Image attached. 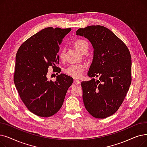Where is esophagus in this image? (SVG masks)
Returning <instances> with one entry per match:
<instances>
[{"mask_svg": "<svg viewBox=\"0 0 147 147\" xmlns=\"http://www.w3.org/2000/svg\"><path fill=\"white\" fill-rule=\"evenodd\" d=\"M80 83H81V82H80V80H78V79H75V80H74V84H80Z\"/></svg>", "mask_w": 147, "mask_h": 147, "instance_id": "1", "label": "esophagus"}]
</instances>
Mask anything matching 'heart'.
<instances>
[{
	"mask_svg": "<svg viewBox=\"0 0 147 147\" xmlns=\"http://www.w3.org/2000/svg\"><path fill=\"white\" fill-rule=\"evenodd\" d=\"M74 45L75 48L79 52H82L84 48L86 46H88V42L83 39L77 40ZM65 55V51L64 49H62L59 53V57L61 59H63ZM85 69V66L82 64H77L69 65L64 69V72L68 76L73 77L74 78H80L82 76L83 71Z\"/></svg>",
	"mask_w": 147,
	"mask_h": 147,
	"instance_id": "1",
	"label": "heart"
}]
</instances>
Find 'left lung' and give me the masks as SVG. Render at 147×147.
I'll return each mask as SVG.
<instances>
[{"instance_id": "left-lung-1", "label": "left lung", "mask_w": 147, "mask_h": 147, "mask_svg": "<svg viewBox=\"0 0 147 147\" xmlns=\"http://www.w3.org/2000/svg\"><path fill=\"white\" fill-rule=\"evenodd\" d=\"M94 48V58L88 75L92 79L82 82L83 101L92 116L104 119L114 114L123 103L129 90L132 76L130 52L121 40L102 26L79 28Z\"/></svg>"}]
</instances>
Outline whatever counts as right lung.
I'll return each instance as SVG.
<instances>
[{"label": "right lung", "mask_w": 147, "mask_h": 147, "mask_svg": "<svg viewBox=\"0 0 147 147\" xmlns=\"http://www.w3.org/2000/svg\"><path fill=\"white\" fill-rule=\"evenodd\" d=\"M71 30L44 28L22 43L17 51L15 85L28 110L38 116L48 117L56 114L73 82L71 77L64 74H58L55 82L48 80L46 76L49 66L58 68L59 45Z\"/></svg>", "instance_id": "add662e5"}]
</instances>
